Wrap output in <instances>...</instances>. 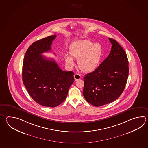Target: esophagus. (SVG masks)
<instances>
[{"instance_id":"1","label":"esophagus","mask_w":148,"mask_h":148,"mask_svg":"<svg viewBox=\"0 0 148 148\" xmlns=\"http://www.w3.org/2000/svg\"><path fill=\"white\" fill-rule=\"evenodd\" d=\"M74 77L75 80L76 81V80H77V79H81V76L79 74H75L74 75Z\"/></svg>"}]
</instances>
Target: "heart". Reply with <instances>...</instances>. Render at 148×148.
Returning <instances> with one entry per match:
<instances>
[{
    "label": "heart",
    "instance_id": "b5f03b06",
    "mask_svg": "<svg viewBox=\"0 0 148 148\" xmlns=\"http://www.w3.org/2000/svg\"><path fill=\"white\" fill-rule=\"evenodd\" d=\"M102 53V47L99 43L93 44L90 40L78 42L69 46V56L65 57V62L69 66L72 67L74 65L72 58L77 59L79 69L84 72H90L99 66Z\"/></svg>",
    "mask_w": 148,
    "mask_h": 148
}]
</instances>
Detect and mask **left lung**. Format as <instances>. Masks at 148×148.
I'll list each match as a JSON object with an SVG mask.
<instances>
[{
	"mask_svg": "<svg viewBox=\"0 0 148 148\" xmlns=\"http://www.w3.org/2000/svg\"><path fill=\"white\" fill-rule=\"evenodd\" d=\"M109 56L97 69L84 77L83 94L95 106L113 102L123 92L129 75V62L123 48L115 39Z\"/></svg>",
	"mask_w": 148,
	"mask_h": 148,
	"instance_id": "obj_1",
	"label": "left lung"
}]
</instances>
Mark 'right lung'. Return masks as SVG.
<instances>
[{
    "label": "right lung",
    "mask_w": 148,
    "mask_h": 148,
    "mask_svg": "<svg viewBox=\"0 0 148 148\" xmlns=\"http://www.w3.org/2000/svg\"><path fill=\"white\" fill-rule=\"evenodd\" d=\"M56 37L33 42L25 53L22 71L23 82L30 97L40 105L51 108L63 102L74 81V73L62 71L52 58L42 55L51 51Z\"/></svg>",
    "instance_id": "add662e5"
}]
</instances>
